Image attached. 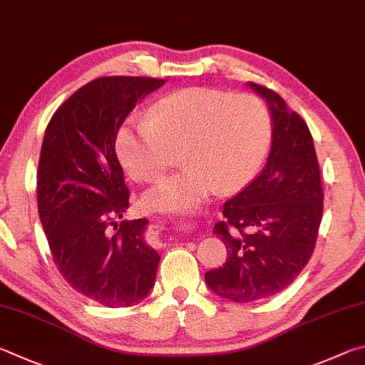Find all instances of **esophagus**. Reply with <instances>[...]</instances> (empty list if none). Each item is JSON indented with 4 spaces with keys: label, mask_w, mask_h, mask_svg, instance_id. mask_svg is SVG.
<instances>
[{
    "label": "esophagus",
    "mask_w": 365,
    "mask_h": 365,
    "mask_svg": "<svg viewBox=\"0 0 365 365\" xmlns=\"http://www.w3.org/2000/svg\"><path fill=\"white\" fill-rule=\"evenodd\" d=\"M181 225H182V222H181ZM190 226V225H189ZM184 227H186V222H184Z\"/></svg>",
    "instance_id": "34e87169"
}]
</instances>
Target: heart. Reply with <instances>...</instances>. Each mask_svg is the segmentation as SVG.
Wrapping results in <instances>:
<instances>
[{
	"label": "heart",
	"instance_id": "1",
	"mask_svg": "<svg viewBox=\"0 0 365 365\" xmlns=\"http://www.w3.org/2000/svg\"><path fill=\"white\" fill-rule=\"evenodd\" d=\"M272 121L263 101L215 88H187L158 99L145 120H128L115 149L128 175L143 182L163 178L178 163L189 168L144 195L157 212L197 205L210 194L237 192L257 176L267 155Z\"/></svg>",
	"mask_w": 365,
	"mask_h": 365
}]
</instances>
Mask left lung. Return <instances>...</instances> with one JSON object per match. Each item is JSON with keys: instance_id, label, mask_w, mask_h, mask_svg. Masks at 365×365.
Returning a JSON list of instances; mask_svg holds the SVG:
<instances>
[{"instance_id": "left-lung-1", "label": "left lung", "mask_w": 365, "mask_h": 365, "mask_svg": "<svg viewBox=\"0 0 365 365\" xmlns=\"http://www.w3.org/2000/svg\"><path fill=\"white\" fill-rule=\"evenodd\" d=\"M248 86L267 101L272 147L263 171L225 203L213 231L227 259L205 274L216 295L248 303L287 289L308 264L324 212L321 170L306 121L280 96L258 83Z\"/></svg>"}]
</instances>
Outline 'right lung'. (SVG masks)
Masks as SVG:
<instances>
[{"instance_id":"add662e5","label":"right lung","mask_w":365,"mask_h":365,"mask_svg":"<svg viewBox=\"0 0 365 365\" xmlns=\"http://www.w3.org/2000/svg\"><path fill=\"white\" fill-rule=\"evenodd\" d=\"M165 83L101 76L57 108L38 163V213L68 285L108 308L131 306L155 282L160 257L145 244L147 220L121 221L130 207L115 139L139 101Z\"/></svg>"}]
</instances>
